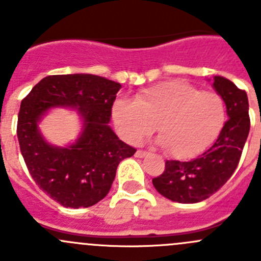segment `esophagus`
<instances>
[{"instance_id":"34e87169","label":"esophagus","mask_w":261,"mask_h":261,"mask_svg":"<svg viewBox=\"0 0 261 261\" xmlns=\"http://www.w3.org/2000/svg\"><path fill=\"white\" fill-rule=\"evenodd\" d=\"M147 154H149V152L143 151V150H138V151L135 152V156H136V158H145Z\"/></svg>"}]
</instances>
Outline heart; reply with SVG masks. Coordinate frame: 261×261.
<instances>
[{"mask_svg": "<svg viewBox=\"0 0 261 261\" xmlns=\"http://www.w3.org/2000/svg\"><path fill=\"white\" fill-rule=\"evenodd\" d=\"M226 105L220 94L201 92L184 81H167L147 87L134 99L118 97L112 120L118 135L138 144L156 123L160 144L179 160L202 154L217 139L226 123Z\"/></svg>", "mask_w": 261, "mask_h": 261, "instance_id": "heart-1", "label": "heart"}]
</instances>
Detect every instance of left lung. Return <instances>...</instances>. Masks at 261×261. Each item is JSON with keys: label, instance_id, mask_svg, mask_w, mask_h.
I'll return each mask as SVG.
<instances>
[{"label": "left lung", "instance_id": "8db88e82", "mask_svg": "<svg viewBox=\"0 0 261 261\" xmlns=\"http://www.w3.org/2000/svg\"><path fill=\"white\" fill-rule=\"evenodd\" d=\"M212 87L225 101L228 117L217 140L191 162L167 160L164 173L152 179L155 189L173 202L197 203L217 192L235 172L249 135L246 92L221 75L213 77Z\"/></svg>", "mask_w": 261, "mask_h": 261}]
</instances>
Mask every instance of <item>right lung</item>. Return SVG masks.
I'll use <instances>...</instances> for the list:
<instances>
[{
  "label": "right lung",
  "instance_id": "add662e5",
  "mask_svg": "<svg viewBox=\"0 0 261 261\" xmlns=\"http://www.w3.org/2000/svg\"><path fill=\"white\" fill-rule=\"evenodd\" d=\"M121 84L86 73L43 78L22 99L17 120L21 154L31 177L64 207H91L107 196L120 162L136 152L117 138L111 110ZM53 108L77 111L81 133L64 147L50 144L38 123Z\"/></svg>",
  "mask_w": 261,
  "mask_h": 261
}]
</instances>
